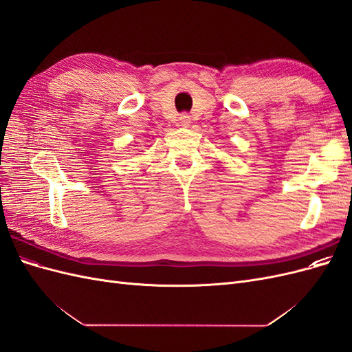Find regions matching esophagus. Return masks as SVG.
<instances>
[{"label": "esophagus", "mask_w": 352, "mask_h": 352, "mask_svg": "<svg viewBox=\"0 0 352 352\" xmlns=\"http://www.w3.org/2000/svg\"><path fill=\"white\" fill-rule=\"evenodd\" d=\"M180 123H182V126H188V124L190 123V119H189V116H186V114H184V116H180Z\"/></svg>", "instance_id": "esophagus-1"}]
</instances>
